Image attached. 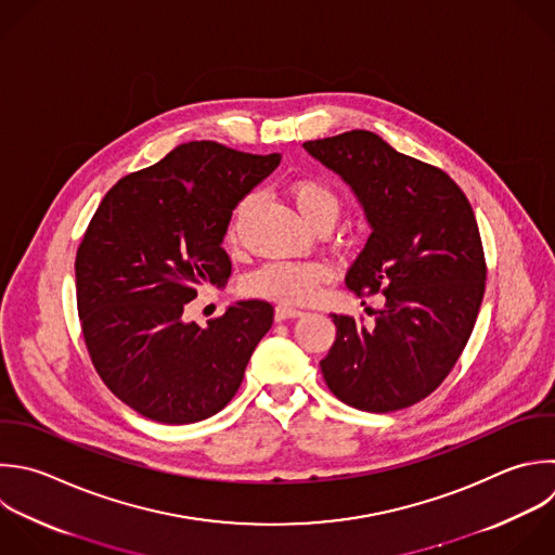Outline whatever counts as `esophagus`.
<instances>
[{"instance_id": "1", "label": "esophagus", "mask_w": 555, "mask_h": 555, "mask_svg": "<svg viewBox=\"0 0 555 555\" xmlns=\"http://www.w3.org/2000/svg\"><path fill=\"white\" fill-rule=\"evenodd\" d=\"M301 314H304V312H301V310H297V308H293V306H284V304L275 306V321L297 319V317H301Z\"/></svg>"}]
</instances>
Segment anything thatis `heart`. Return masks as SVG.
Masks as SVG:
<instances>
[{
    "instance_id": "heart-1",
    "label": "heart",
    "mask_w": 555,
    "mask_h": 555,
    "mask_svg": "<svg viewBox=\"0 0 555 555\" xmlns=\"http://www.w3.org/2000/svg\"><path fill=\"white\" fill-rule=\"evenodd\" d=\"M288 195L304 217V221L314 228L319 223H336L340 215L338 193L321 180L299 178L288 184ZM254 204V197H243L228 223V241L236 243L241 225ZM332 271L323 262H297V260H275L267 262L245 278V293L254 297H264L282 304H308L312 301L325 282H330Z\"/></svg>"
}]
</instances>
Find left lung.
Masks as SVG:
<instances>
[{"label": "left lung", "instance_id": "8db88e82", "mask_svg": "<svg viewBox=\"0 0 555 555\" xmlns=\"http://www.w3.org/2000/svg\"><path fill=\"white\" fill-rule=\"evenodd\" d=\"M304 147L351 186L371 225L347 286L360 297H386L373 325L332 314L336 340L321 373L351 408H408L449 375L481 306L486 260L473 208L444 171L373 132L351 130Z\"/></svg>", "mask_w": 555, "mask_h": 555}]
</instances>
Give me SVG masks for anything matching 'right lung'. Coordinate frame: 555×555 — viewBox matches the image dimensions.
Here are the masks:
<instances>
[{
	"label": "right lung",
	"instance_id": "right-lung-1",
	"mask_svg": "<svg viewBox=\"0 0 555 555\" xmlns=\"http://www.w3.org/2000/svg\"><path fill=\"white\" fill-rule=\"evenodd\" d=\"M280 160L191 141L121 178L95 210L76 256L78 314L100 377L139 414L184 425L236 395L273 306L236 301L206 327L182 314L202 286H225L232 210Z\"/></svg>",
	"mask_w": 555,
	"mask_h": 555
}]
</instances>
